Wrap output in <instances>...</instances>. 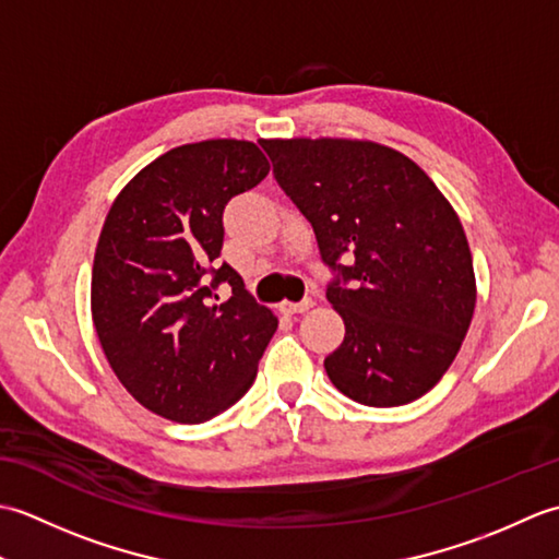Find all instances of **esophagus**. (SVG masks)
<instances>
[{"instance_id":"1","label":"esophagus","mask_w":559,"mask_h":559,"mask_svg":"<svg viewBox=\"0 0 559 559\" xmlns=\"http://www.w3.org/2000/svg\"><path fill=\"white\" fill-rule=\"evenodd\" d=\"M314 302L310 300V298H305V300H300V302H283L281 305V312H286V314H302V312H307L310 310Z\"/></svg>"}]
</instances>
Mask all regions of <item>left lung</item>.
Here are the masks:
<instances>
[{"label": "left lung", "mask_w": 559, "mask_h": 559, "mask_svg": "<svg viewBox=\"0 0 559 559\" xmlns=\"http://www.w3.org/2000/svg\"><path fill=\"white\" fill-rule=\"evenodd\" d=\"M273 177L312 223L346 336L324 360L341 394L403 406L454 362L476 310L456 211L403 153L353 139H264Z\"/></svg>", "instance_id": "left-lung-1"}]
</instances>
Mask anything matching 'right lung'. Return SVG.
Listing matches in <instances>:
<instances>
[{
  "instance_id": "right-lung-1",
  "label": "right lung",
  "mask_w": 559,
  "mask_h": 559,
  "mask_svg": "<svg viewBox=\"0 0 559 559\" xmlns=\"http://www.w3.org/2000/svg\"><path fill=\"white\" fill-rule=\"evenodd\" d=\"M252 141L177 146L146 165L110 206L91 278L105 358L141 406L204 423L240 401L278 319L221 264L223 209L269 175ZM225 282L229 300L217 298Z\"/></svg>"
}]
</instances>
